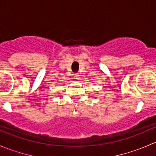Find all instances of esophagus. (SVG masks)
<instances>
[{
	"instance_id": "1",
	"label": "esophagus",
	"mask_w": 156,
	"mask_h": 156,
	"mask_svg": "<svg viewBox=\"0 0 156 156\" xmlns=\"http://www.w3.org/2000/svg\"><path fill=\"white\" fill-rule=\"evenodd\" d=\"M74 79H75V81H78V80H79V78H80V75L78 73L77 74H74Z\"/></svg>"
}]
</instances>
